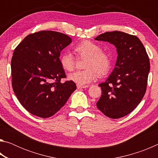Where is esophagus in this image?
Instances as JSON below:
<instances>
[{
	"mask_svg": "<svg viewBox=\"0 0 158 158\" xmlns=\"http://www.w3.org/2000/svg\"><path fill=\"white\" fill-rule=\"evenodd\" d=\"M77 89H85V88L89 87V85H78V84H77Z\"/></svg>",
	"mask_w": 158,
	"mask_h": 158,
	"instance_id": "1",
	"label": "esophagus"
}]
</instances>
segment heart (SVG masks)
Instances as JSON below:
<instances>
[{
    "label": "heart",
    "instance_id": "b5f03b06",
    "mask_svg": "<svg viewBox=\"0 0 158 158\" xmlns=\"http://www.w3.org/2000/svg\"><path fill=\"white\" fill-rule=\"evenodd\" d=\"M74 53L79 57H85L84 70L77 71L69 74L68 79L78 85H85L94 81L100 75H105L111 68V56L108 53L100 50V47L95 42L84 40L73 47ZM60 63L66 71H73L75 59L69 52L62 53Z\"/></svg>",
    "mask_w": 158,
    "mask_h": 158
}]
</instances>
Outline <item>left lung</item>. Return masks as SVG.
Masks as SVG:
<instances>
[{"instance_id":"left-lung-1","label":"left lung","mask_w":158,"mask_h":158,"mask_svg":"<svg viewBox=\"0 0 158 158\" xmlns=\"http://www.w3.org/2000/svg\"><path fill=\"white\" fill-rule=\"evenodd\" d=\"M95 40L108 42L116 48L114 70L99 84L102 95L97 107L105 116L119 118L132 112L145 95L150 71L148 56L137 36L123 32H106Z\"/></svg>"}]
</instances>
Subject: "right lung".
Wrapping results in <instances>:
<instances>
[{
    "label": "right lung",
    "mask_w": 158,
    "mask_h": 158,
    "mask_svg": "<svg viewBox=\"0 0 158 158\" xmlns=\"http://www.w3.org/2000/svg\"><path fill=\"white\" fill-rule=\"evenodd\" d=\"M72 39L52 31L28 35L16 47L11 61L12 88L21 105L40 118L52 116L65 105L77 86L66 77L60 55Z\"/></svg>",
    "instance_id": "1"
}]
</instances>
